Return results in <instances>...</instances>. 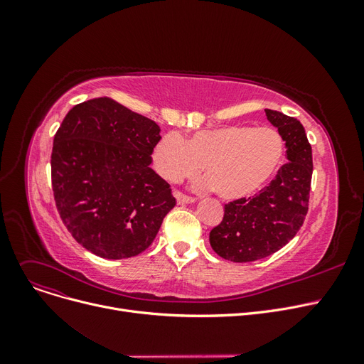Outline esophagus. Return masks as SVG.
<instances>
[{"label": "esophagus", "mask_w": 364, "mask_h": 364, "mask_svg": "<svg viewBox=\"0 0 364 364\" xmlns=\"http://www.w3.org/2000/svg\"><path fill=\"white\" fill-rule=\"evenodd\" d=\"M174 196H176V199H177V202L178 203H193L196 199L195 198H192V196H187V195H184V193H181V192H174Z\"/></svg>", "instance_id": "obj_1"}]
</instances>
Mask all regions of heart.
Wrapping results in <instances>:
<instances>
[{
  "label": "heart",
  "instance_id": "obj_1",
  "mask_svg": "<svg viewBox=\"0 0 364 364\" xmlns=\"http://www.w3.org/2000/svg\"><path fill=\"white\" fill-rule=\"evenodd\" d=\"M284 143L270 127L227 125L202 129L184 139L171 131L153 149V165L168 181L202 171L224 199L247 198L261 190L282 164Z\"/></svg>",
  "mask_w": 364,
  "mask_h": 364
}]
</instances>
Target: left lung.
Here are the masks:
<instances>
[{
	"mask_svg": "<svg viewBox=\"0 0 364 364\" xmlns=\"http://www.w3.org/2000/svg\"><path fill=\"white\" fill-rule=\"evenodd\" d=\"M279 131L289 162L252 198L224 205L223 221L209 233L215 254L233 262H251L289 243L309 213L313 153L302 124L282 112L265 109Z\"/></svg>",
	"mask_w": 364,
	"mask_h": 364,
	"instance_id": "8db88e82",
	"label": "left lung"
}]
</instances>
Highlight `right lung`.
I'll list each match as a JSON object with an SVG mask.
<instances>
[{"instance_id": "1", "label": "right lung", "mask_w": 364, "mask_h": 364, "mask_svg": "<svg viewBox=\"0 0 364 364\" xmlns=\"http://www.w3.org/2000/svg\"><path fill=\"white\" fill-rule=\"evenodd\" d=\"M159 132L155 121L109 97L73 106L57 129L51 151L57 211L94 255L141 254L176 206L169 184L150 168Z\"/></svg>"}]
</instances>
